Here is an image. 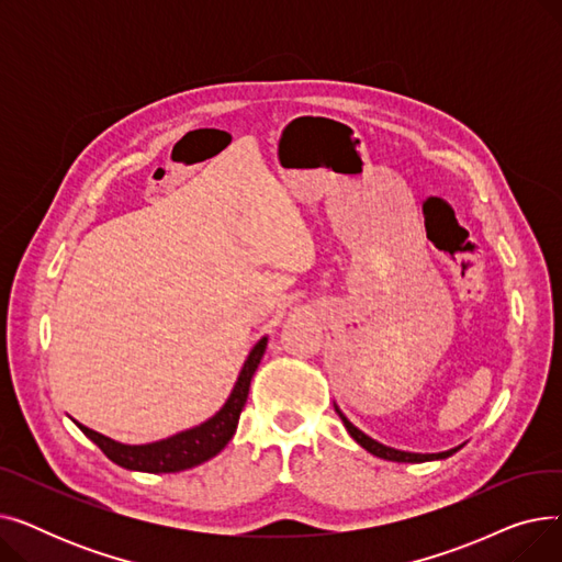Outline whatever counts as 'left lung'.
<instances>
[{
	"label": "left lung",
	"instance_id": "8db88e82",
	"mask_svg": "<svg viewBox=\"0 0 562 562\" xmlns=\"http://www.w3.org/2000/svg\"><path fill=\"white\" fill-rule=\"evenodd\" d=\"M335 412L339 415V419L344 422V426H346V430L350 432V437L356 439L362 449H367L369 453H373V456H378V458H382V460H392V462H428V460H445V458L453 456L456 451H460V447H458V449H451V451H441V453H407V451L390 449V447H385V445H380V441L371 439L369 435H364L360 428L352 426V424L344 417V412H341L337 405H335Z\"/></svg>",
	"mask_w": 562,
	"mask_h": 562
}]
</instances>
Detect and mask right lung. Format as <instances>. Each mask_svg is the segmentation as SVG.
Returning <instances> with one entry per match:
<instances>
[{"label": "right lung", "mask_w": 562, "mask_h": 562, "mask_svg": "<svg viewBox=\"0 0 562 562\" xmlns=\"http://www.w3.org/2000/svg\"><path fill=\"white\" fill-rule=\"evenodd\" d=\"M263 350H266V337L259 339L255 344V348L250 350V356L239 373V380H236V385H234L229 398L225 401V405L216 412L210 422H204L191 430L177 432L161 441H153V445L130 447V445H121V441H113V439H109L91 428H86L77 422L75 424L88 439L95 441L100 451L111 462L121 464L125 469L147 471V474H172V471H184V469L198 467L210 458H214L216 453H221L227 441L232 439L236 424H239L241 409L246 405V398H248L250 380L263 358Z\"/></svg>", "instance_id": "1"}]
</instances>
